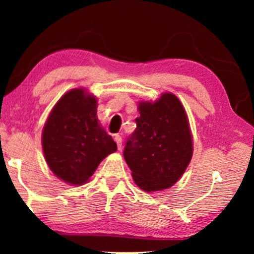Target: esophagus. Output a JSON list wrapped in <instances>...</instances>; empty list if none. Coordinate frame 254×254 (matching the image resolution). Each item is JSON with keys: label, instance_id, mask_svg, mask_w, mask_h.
I'll use <instances>...</instances> for the list:
<instances>
[{"label": "esophagus", "instance_id": "obj_1", "mask_svg": "<svg viewBox=\"0 0 254 254\" xmlns=\"http://www.w3.org/2000/svg\"><path fill=\"white\" fill-rule=\"evenodd\" d=\"M113 137H114V141L117 142L118 149H119V150H121V148H123V137H121L120 135H118V134L114 135Z\"/></svg>", "mask_w": 254, "mask_h": 254}]
</instances>
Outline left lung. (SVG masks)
Listing matches in <instances>:
<instances>
[{
  "label": "left lung",
  "instance_id": "8db88e82",
  "mask_svg": "<svg viewBox=\"0 0 254 254\" xmlns=\"http://www.w3.org/2000/svg\"><path fill=\"white\" fill-rule=\"evenodd\" d=\"M136 129L124 150L131 177L145 192L163 190L184 175L193 155L189 118L180 100L165 92L155 102H140Z\"/></svg>",
  "mask_w": 254,
  "mask_h": 254
}]
</instances>
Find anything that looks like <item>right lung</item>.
<instances>
[{
	"label": "right lung",
	"mask_w": 254,
	"mask_h": 254,
	"mask_svg": "<svg viewBox=\"0 0 254 254\" xmlns=\"http://www.w3.org/2000/svg\"><path fill=\"white\" fill-rule=\"evenodd\" d=\"M41 144L51 171L70 185H83L117 143L100 126L97 98L72 89L59 99L45 123Z\"/></svg>",
	"instance_id": "add662e5"
}]
</instances>
